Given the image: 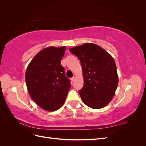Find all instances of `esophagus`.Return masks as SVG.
<instances>
[{"instance_id":"1","label":"esophagus","mask_w":146,"mask_h":146,"mask_svg":"<svg viewBox=\"0 0 146 146\" xmlns=\"http://www.w3.org/2000/svg\"><path fill=\"white\" fill-rule=\"evenodd\" d=\"M75 78H76V77H72L71 78H70V80H71L72 82H73V81L75 80Z\"/></svg>"}]
</instances>
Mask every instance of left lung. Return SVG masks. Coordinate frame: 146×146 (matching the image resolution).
Here are the masks:
<instances>
[{
    "label": "left lung",
    "mask_w": 146,
    "mask_h": 146,
    "mask_svg": "<svg viewBox=\"0 0 146 146\" xmlns=\"http://www.w3.org/2000/svg\"><path fill=\"white\" fill-rule=\"evenodd\" d=\"M69 51L80 60L84 84L78 92L83 103L93 109L104 108L112 100L118 84L113 58L92 43L72 47Z\"/></svg>",
    "instance_id": "left-lung-1"
}]
</instances>
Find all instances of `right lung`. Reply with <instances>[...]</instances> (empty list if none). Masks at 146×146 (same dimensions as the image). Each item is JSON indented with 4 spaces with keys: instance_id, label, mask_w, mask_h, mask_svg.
Returning <instances> with one entry per match:
<instances>
[{
    "instance_id": "obj_1",
    "label": "right lung",
    "mask_w": 146,
    "mask_h": 146,
    "mask_svg": "<svg viewBox=\"0 0 146 146\" xmlns=\"http://www.w3.org/2000/svg\"><path fill=\"white\" fill-rule=\"evenodd\" d=\"M65 50V46L44 48L30 61L25 72L31 98L48 111L61 107L70 88L69 79L60 63Z\"/></svg>"
}]
</instances>
